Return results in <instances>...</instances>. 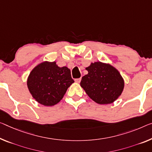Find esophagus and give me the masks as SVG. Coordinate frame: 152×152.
Masks as SVG:
<instances>
[{"label":"esophagus","mask_w":152,"mask_h":152,"mask_svg":"<svg viewBox=\"0 0 152 152\" xmlns=\"http://www.w3.org/2000/svg\"><path fill=\"white\" fill-rule=\"evenodd\" d=\"M81 78H77V79H75V81L76 83H80V81H81Z\"/></svg>","instance_id":"obj_1"}]
</instances>
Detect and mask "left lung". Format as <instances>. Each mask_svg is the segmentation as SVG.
Wrapping results in <instances>:
<instances>
[{"label": "left lung", "instance_id": "8db88e82", "mask_svg": "<svg viewBox=\"0 0 152 152\" xmlns=\"http://www.w3.org/2000/svg\"><path fill=\"white\" fill-rule=\"evenodd\" d=\"M80 86L91 99L100 104L113 103L122 94L124 80L118 69L109 63L92 62Z\"/></svg>", "mask_w": 152, "mask_h": 152}]
</instances>
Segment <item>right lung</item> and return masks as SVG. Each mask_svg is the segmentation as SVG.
Wrapping results in <instances>:
<instances>
[{"label":"right lung","instance_id":"right-lung-1","mask_svg":"<svg viewBox=\"0 0 152 152\" xmlns=\"http://www.w3.org/2000/svg\"><path fill=\"white\" fill-rule=\"evenodd\" d=\"M73 82L68 67L58 66L56 61H43L30 73L27 86L37 102L49 107L58 103Z\"/></svg>","mask_w":152,"mask_h":152}]
</instances>
